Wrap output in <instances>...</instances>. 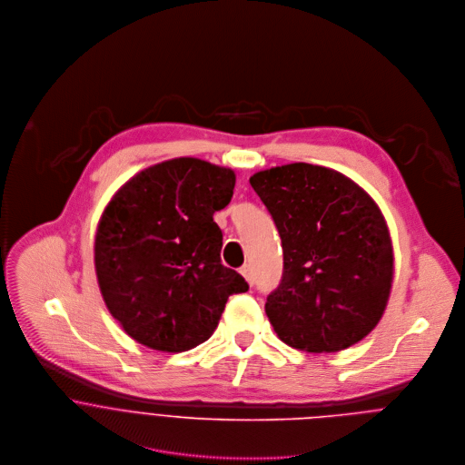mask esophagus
<instances>
[{
    "label": "esophagus",
    "instance_id": "esophagus-1",
    "mask_svg": "<svg viewBox=\"0 0 465 465\" xmlns=\"http://www.w3.org/2000/svg\"><path fill=\"white\" fill-rule=\"evenodd\" d=\"M240 272H242V276L247 280V283H249V285H252V283H254V278H252V269H251V265H243Z\"/></svg>",
    "mask_w": 465,
    "mask_h": 465
}]
</instances>
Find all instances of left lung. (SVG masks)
<instances>
[{"instance_id":"left-lung-1","label":"left lung","mask_w":465,"mask_h":465,"mask_svg":"<svg viewBox=\"0 0 465 465\" xmlns=\"http://www.w3.org/2000/svg\"><path fill=\"white\" fill-rule=\"evenodd\" d=\"M249 182L283 245V278L265 303L278 337L313 353L364 339L393 283V243L375 200L346 174L305 162L258 171Z\"/></svg>"}]
</instances>
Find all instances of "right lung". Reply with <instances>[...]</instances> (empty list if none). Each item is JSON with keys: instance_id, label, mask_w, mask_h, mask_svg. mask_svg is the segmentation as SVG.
I'll use <instances>...</instances> for the list:
<instances>
[{"instance_id": "1", "label": "right lung", "mask_w": 465, "mask_h": 465, "mask_svg": "<svg viewBox=\"0 0 465 465\" xmlns=\"http://www.w3.org/2000/svg\"><path fill=\"white\" fill-rule=\"evenodd\" d=\"M236 183L231 167L180 156L134 174L104 207L94 262L110 313L137 342L178 353L207 341L247 282L220 262L213 214Z\"/></svg>"}]
</instances>
